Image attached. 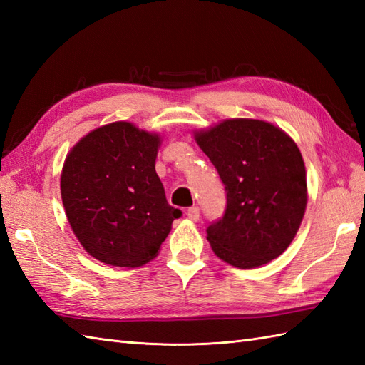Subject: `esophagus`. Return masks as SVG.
I'll return each mask as SVG.
<instances>
[{
	"mask_svg": "<svg viewBox=\"0 0 365 365\" xmlns=\"http://www.w3.org/2000/svg\"><path fill=\"white\" fill-rule=\"evenodd\" d=\"M187 216L191 220V221H197L199 216H200V212H199V207H190L188 212H187Z\"/></svg>",
	"mask_w": 365,
	"mask_h": 365,
	"instance_id": "34e87169",
	"label": "esophagus"
}]
</instances>
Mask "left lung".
I'll return each mask as SVG.
<instances>
[{
    "label": "left lung",
    "mask_w": 365,
    "mask_h": 365,
    "mask_svg": "<svg viewBox=\"0 0 365 365\" xmlns=\"http://www.w3.org/2000/svg\"><path fill=\"white\" fill-rule=\"evenodd\" d=\"M226 190V212L207 227L213 252L235 268L279 257L307 204L306 168L293 139L273 123L227 119L195 133Z\"/></svg>",
    "instance_id": "8db88e82"
}]
</instances>
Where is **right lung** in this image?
<instances>
[{"mask_svg": "<svg viewBox=\"0 0 365 365\" xmlns=\"http://www.w3.org/2000/svg\"><path fill=\"white\" fill-rule=\"evenodd\" d=\"M158 135L130 122L92 130L68 152L61 174L67 220L92 257L136 268L157 257L173 221L155 170Z\"/></svg>", "mask_w": 365, "mask_h": 365, "instance_id": "right-lung-1", "label": "right lung"}]
</instances>
